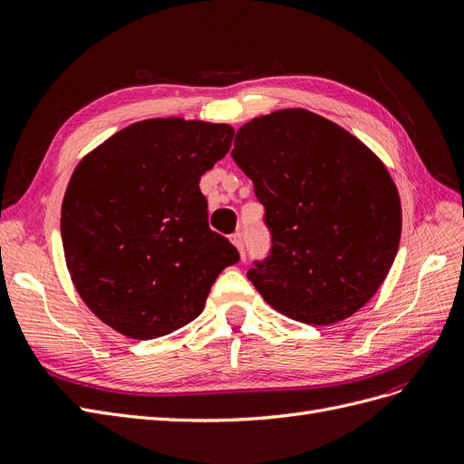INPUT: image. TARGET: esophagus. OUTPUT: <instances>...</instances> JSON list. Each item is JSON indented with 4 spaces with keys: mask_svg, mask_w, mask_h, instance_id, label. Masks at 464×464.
I'll use <instances>...</instances> for the list:
<instances>
[{
    "mask_svg": "<svg viewBox=\"0 0 464 464\" xmlns=\"http://www.w3.org/2000/svg\"><path fill=\"white\" fill-rule=\"evenodd\" d=\"M230 240L237 247V251H240V254L244 256V236H242V232H234Z\"/></svg>",
    "mask_w": 464,
    "mask_h": 464,
    "instance_id": "1",
    "label": "esophagus"
}]
</instances>
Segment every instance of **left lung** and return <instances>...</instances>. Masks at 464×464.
<instances>
[{
	"mask_svg": "<svg viewBox=\"0 0 464 464\" xmlns=\"http://www.w3.org/2000/svg\"><path fill=\"white\" fill-rule=\"evenodd\" d=\"M234 162L265 207L271 249L247 278L283 315L331 325L370 302L395 261L401 199L354 135L302 108L237 130Z\"/></svg>",
	"mask_w": 464,
	"mask_h": 464,
	"instance_id": "8db88e82",
	"label": "left lung"
}]
</instances>
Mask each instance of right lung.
Wrapping results in <instances>:
<instances>
[{
	"instance_id": "obj_1",
	"label": "right lung",
	"mask_w": 464,
	"mask_h": 464,
	"mask_svg": "<svg viewBox=\"0 0 464 464\" xmlns=\"http://www.w3.org/2000/svg\"><path fill=\"white\" fill-rule=\"evenodd\" d=\"M227 123L145 120L81 160L62 205L67 269L92 314L139 341L199 317L240 254L208 227L201 176L232 147Z\"/></svg>"
}]
</instances>
